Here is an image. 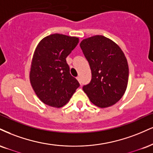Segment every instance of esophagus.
Returning a JSON list of instances; mask_svg holds the SVG:
<instances>
[{"instance_id": "esophagus-1", "label": "esophagus", "mask_w": 153, "mask_h": 153, "mask_svg": "<svg viewBox=\"0 0 153 153\" xmlns=\"http://www.w3.org/2000/svg\"><path fill=\"white\" fill-rule=\"evenodd\" d=\"M76 79H77V80H78V81L79 82H80V83H81V81H80V76L77 77Z\"/></svg>"}]
</instances>
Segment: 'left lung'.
<instances>
[{
	"instance_id": "obj_1",
	"label": "left lung",
	"mask_w": 153,
	"mask_h": 153,
	"mask_svg": "<svg viewBox=\"0 0 153 153\" xmlns=\"http://www.w3.org/2000/svg\"><path fill=\"white\" fill-rule=\"evenodd\" d=\"M89 62L92 80L82 90L93 104L108 108L120 100L128 86L127 58L117 43L103 36L83 39L80 44Z\"/></svg>"
}]
</instances>
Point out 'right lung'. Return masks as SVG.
<instances>
[{"mask_svg": "<svg viewBox=\"0 0 153 153\" xmlns=\"http://www.w3.org/2000/svg\"><path fill=\"white\" fill-rule=\"evenodd\" d=\"M78 43L77 37L54 33L43 38L36 46L29 75L33 89L44 104L62 107L80 86L66 62Z\"/></svg>", "mask_w": 153, "mask_h": 153, "instance_id": "obj_1", "label": "right lung"}]
</instances>
